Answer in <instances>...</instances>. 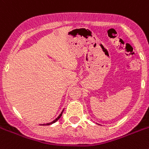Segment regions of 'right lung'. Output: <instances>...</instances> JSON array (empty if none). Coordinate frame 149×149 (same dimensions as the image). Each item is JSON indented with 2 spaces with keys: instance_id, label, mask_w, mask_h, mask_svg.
<instances>
[{
  "instance_id": "obj_1",
  "label": "right lung",
  "mask_w": 149,
  "mask_h": 149,
  "mask_svg": "<svg viewBox=\"0 0 149 149\" xmlns=\"http://www.w3.org/2000/svg\"><path fill=\"white\" fill-rule=\"evenodd\" d=\"M63 112H61V113H60V116H58L57 118H56L55 120H54V121H53V122H51V123H47V124H43V125H51V124H53V123H56V121H57L58 119H59V118H60V117H61V116H62V114H63Z\"/></svg>"
}]
</instances>
